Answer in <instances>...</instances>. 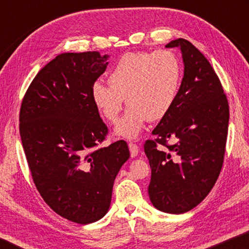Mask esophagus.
I'll use <instances>...</instances> for the list:
<instances>
[{
    "mask_svg": "<svg viewBox=\"0 0 249 249\" xmlns=\"http://www.w3.org/2000/svg\"><path fill=\"white\" fill-rule=\"evenodd\" d=\"M129 149H130V155L131 158H136L138 155V146L134 142H129Z\"/></svg>",
    "mask_w": 249,
    "mask_h": 249,
    "instance_id": "obj_1",
    "label": "esophagus"
}]
</instances>
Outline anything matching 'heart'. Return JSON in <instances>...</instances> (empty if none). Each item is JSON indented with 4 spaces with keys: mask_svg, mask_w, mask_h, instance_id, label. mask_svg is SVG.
<instances>
[{
    "mask_svg": "<svg viewBox=\"0 0 249 249\" xmlns=\"http://www.w3.org/2000/svg\"><path fill=\"white\" fill-rule=\"evenodd\" d=\"M181 64L171 51L130 52L122 55L108 73L107 85L96 81L91 98L108 122H115L127 98L129 110L117 132L127 138L141 134L146 121H160L171 111L181 84Z\"/></svg>",
    "mask_w": 249,
    "mask_h": 249,
    "instance_id": "1",
    "label": "heart"
}]
</instances>
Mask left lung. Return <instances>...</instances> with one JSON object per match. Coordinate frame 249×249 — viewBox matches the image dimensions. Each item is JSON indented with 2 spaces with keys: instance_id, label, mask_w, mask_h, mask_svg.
<instances>
[{
  "instance_id": "obj_1",
  "label": "left lung",
  "mask_w": 249,
  "mask_h": 249,
  "mask_svg": "<svg viewBox=\"0 0 249 249\" xmlns=\"http://www.w3.org/2000/svg\"><path fill=\"white\" fill-rule=\"evenodd\" d=\"M165 47H180L185 74L175 105L153 130L155 139L145 142L144 151L152 170V204L162 212L181 214L198 205L219 178L229 103L219 77L199 50L183 38ZM171 138L177 141L175 144H168Z\"/></svg>"
}]
</instances>
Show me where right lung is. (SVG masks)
<instances>
[{
	"label": "right lung",
	"mask_w": 249,
	"mask_h": 249,
	"mask_svg": "<svg viewBox=\"0 0 249 249\" xmlns=\"http://www.w3.org/2000/svg\"><path fill=\"white\" fill-rule=\"evenodd\" d=\"M107 59L96 51L60 54L36 74L20 107V137L37 190L54 212L79 224L107 213L115 177L130 156L124 141L100 147L108 129L91 86Z\"/></svg>",
	"instance_id": "add662e5"
}]
</instances>
